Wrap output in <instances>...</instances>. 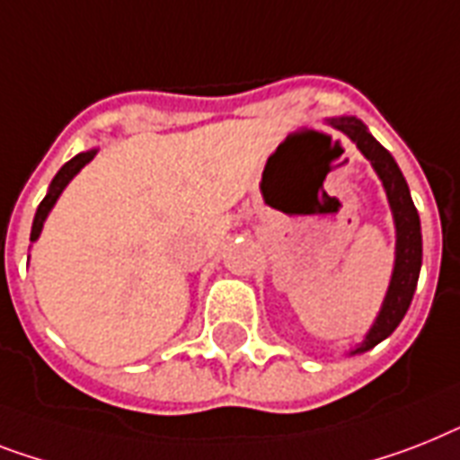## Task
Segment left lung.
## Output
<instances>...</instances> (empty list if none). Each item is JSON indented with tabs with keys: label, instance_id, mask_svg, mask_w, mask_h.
<instances>
[{
	"label": "left lung",
	"instance_id": "obj_1",
	"mask_svg": "<svg viewBox=\"0 0 460 460\" xmlns=\"http://www.w3.org/2000/svg\"><path fill=\"white\" fill-rule=\"evenodd\" d=\"M328 122L338 132L345 134L347 139H352L361 151V155L376 170L378 179L383 181V189H385L392 219H394V234H397L394 269H392V279L390 286H387L383 307H380L378 316L373 321V326L368 328V333L364 335V340L349 352L364 354L394 333V328L402 323L406 309L411 305L418 286V274H420V264H423L420 217H418V210L411 200V191H409L404 174H402L399 165L390 155V151L373 139L368 127L361 120H357V118H331Z\"/></svg>",
	"mask_w": 460,
	"mask_h": 460
}]
</instances>
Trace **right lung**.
I'll return each mask as SVG.
<instances>
[{"mask_svg": "<svg viewBox=\"0 0 460 460\" xmlns=\"http://www.w3.org/2000/svg\"><path fill=\"white\" fill-rule=\"evenodd\" d=\"M96 153H99V148H89V151L77 153L73 160H68V163H66L61 170L56 172V177L51 179V184H49L47 196H44V200L40 203V208H37V212H35V219H32V231H30V241H37V238H40L44 222H47V217H49V212H51V208L56 205V200H58V196L63 193V189L70 184V179H73L75 174L82 170V167L89 165V163L94 160Z\"/></svg>", "mask_w": 460, "mask_h": 460, "instance_id": "right-lung-1", "label": "right lung"}]
</instances>
